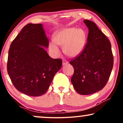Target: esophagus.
<instances>
[{
    "label": "esophagus",
    "mask_w": 123,
    "mask_h": 123,
    "mask_svg": "<svg viewBox=\"0 0 123 123\" xmlns=\"http://www.w3.org/2000/svg\"><path fill=\"white\" fill-rule=\"evenodd\" d=\"M68 63V62L67 61V60H63V65H66V64H67Z\"/></svg>",
    "instance_id": "esophagus-1"
}]
</instances>
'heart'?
<instances>
[{
  "label": "heart",
  "mask_w": 123,
  "mask_h": 123,
  "mask_svg": "<svg viewBox=\"0 0 123 123\" xmlns=\"http://www.w3.org/2000/svg\"><path fill=\"white\" fill-rule=\"evenodd\" d=\"M86 43V33L83 30L70 28L55 33L54 40L50 43V49L54 54L58 55L59 48L63 46V52L69 57L78 56L83 51Z\"/></svg>",
  "instance_id": "b5f03b06"
}]
</instances>
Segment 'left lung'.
I'll list each match as a JSON object with an SVG mask.
<instances>
[{
  "mask_svg": "<svg viewBox=\"0 0 123 123\" xmlns=\"http://www.w3.org/2000/svg\"><path fill=\"white\" fill-rule=\"evenodd\" d=\"M88 28L83 51L69 62L74 68L71 82L77 92L87 95L101 90L110 76L114 64L111 43L93 22L84 20Z\"/></svg>",
  "mask_w": 123,
  "mask_h": 123,
  "instance_id": "1",
  "label": "left lung"
}]
</instances>
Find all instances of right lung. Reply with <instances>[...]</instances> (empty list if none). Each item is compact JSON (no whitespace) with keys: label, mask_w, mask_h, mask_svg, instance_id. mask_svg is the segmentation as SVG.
Wrapping results in <instances>:
<instances>
[{"label":"right lung","mask_w":123,"mask_h":123,"mask_svg":"<svg viewBox=\"0 0 123 123\" xmlns=\"http://www.w3.org/2000/svg\"><path fill=\"white\" fill-rule=\"evenodd\" d=\"M42 24L26 25L12 43L8 52L7 71L17 90L30 96L46 93L62 60L53 59Z\"/></svg>","instance_id":"add662e5"}]
</instances>
